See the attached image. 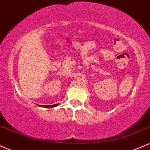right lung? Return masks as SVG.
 I'll return each instance as SVG.
<instances>
[{
	"mask_svg": "<svg viewBox=\"0 0 150 150\" xmlns=\"http://www.w3.org/2000/svg\"><path fill=\"white\" fill-rule=\"evenodd\" d=\"M58 105H59V104H55V105H38V106L41 107H46V108H52V107L57 106Z\"/></svg>",
	"mask_w": 150,
	"mask_h": 150,
	"instance_id": "1",
	"label": "right lung"
}]
</instances>
